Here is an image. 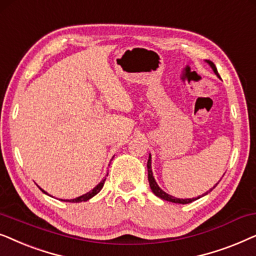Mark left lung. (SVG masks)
<instances>
[{
  "label": "left lung",
  "mask_w": 256,
  "mask_h": 256,
  "mask_svg": "<svg viewBox=\"0 0 256 256\" xmlns=\"http://www.w3.org/2000/svg\"><path fill=\"white\" fill-rule=\"evenodd\" d=\"M207 62L210 63V66H212V69H213L214 72H216V74H218V76H219V74H218L216 68V66H214V63L210 62V60H207ZM148 182H150V187H151L152 192L154 193L156 196H159L160 199L166 200V202H176V204H182V205H184V204H190V202H194V200L199 199V198H200V196L196 198H196H192V199H178V198H174V196H170V194L164 192V190L158 186V184L156 182L154 178H153V173H152V170H151V156H148ZM214 187H216V186H214ZM214 187H213V188H214ZM213 188H212V190H213Z\"/></svg>",
  "instance_id": "8db88e82"
}]
</instances>
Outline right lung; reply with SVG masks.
<instances>
[{
  "mask_svg": "<svg viewBox=\"0 0 256 256\" xmlns=\"http://www.w3.org/2000/svg\"><path fill=\"white\" fill-rule=\"evenodd\" d=\"M105 180L106 179H103L102 180V182L98 184V185L94 187V188L92 190H90V192H88L86 194H84V196H78V198H76V199H71V200H63V202H86V200H88V199H91V198L92 196H96V194L100 192V190L103 188V186H104V182H105ZM42 192L43 193H46V194H48L46 192H44V190H42Z\"/></svg>",
  "mask_w": 256,
  "mask_h": 256,
  "instance_id": "add662e5",
  "label": "right lung"
}]
</instances>
